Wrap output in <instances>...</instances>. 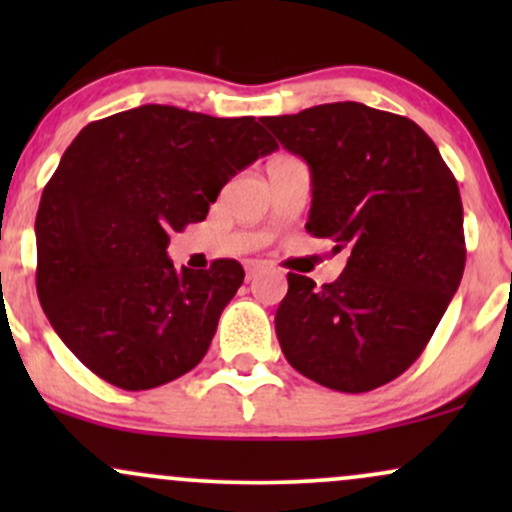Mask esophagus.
Segmentation results:
<instances>
[{
    "instance_id": "1",
    "label": "esophagus",
    "mask_w": 512,
    "mask_h": 512,
    "mask_svg": "<svg viewBox=\"0 0 512 512\" xmlns=\"http://www.w3.org/2000/svg\"><path fill=\"white\" fill-rule=\"evenodd\" d=\"M264 269H267V264L260 262V260H252V262L245 264V274H248V279H255V276L264 272Z\"/></svg>"
}]
</instances>
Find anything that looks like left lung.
Masks as SVG:
<instances>
[{
    "label": "left lung",
    "instance_id": "left-lung-1",
    "mask_svg": "<svg viewBox=\"0 0 512 512\" xmlns=\"http://www.w3.org/2000/svg\"><path fill=\"white\" fill-rule=\"evenodd\" d=\"M313 178L305 231L349 255L337 281L289 272L274 325L286 361L337 392L402 375L436 332L462 281L455 175L409 117L344 101L262 117Z\"/></svg>",
    "mask_w": 512,
    "mask_h": 512
}]
</instances>
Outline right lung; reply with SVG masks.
Returning a JSON list of instances; mask_svg holds the SVG:
<instances>
[{
	"mask_svg": "<svg viewBox=\"0 0 512 512\" xmlns=\"http://www.w3.org/2000/svg\"><path fill=\"white\" fill-rule=\"evenodd\" d=\"M274 149L255 117L173 105H139L76 134L40 197L35 286L88 370L134 392L202 361L245 272L236 260L175 269L170 236L207 219L221 187Z\"/></svg>",
	"mask_w": 512,
	"mask_h": 512,
	"instance_id": "1",
	"label": "right lung"
}]
</instances>
